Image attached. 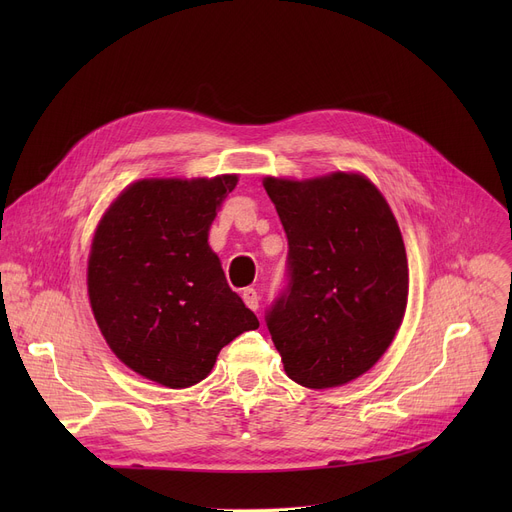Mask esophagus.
Returning a JSON list of instances; mask_svg holds the SVG:
<instances>
[{
    "instance_id": "obj_1",
    "label": "esophagus",
    "mask_w": 512,
    "mask_h": 512,
    "mask_svg": "<svg viewBox=\"0 0 512 512\" xmlns=\"http://www.w3.org/2000/svg\"><path fill=\"white\" fill-rule=\"evenodd\" d=\"M242 301H245V305H247L251 311H257V309H259V294H257L255 288L242 290Z\"/></svg>"
}]
</instances>
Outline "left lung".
<instances>
[{
  "instance_id": "8db88e82",
  "label": "left lung",
  "mask_w": 512,
  "mask_h": 512,
  "mask_svg": "<svg viewBox=\"0 0 512 512\" xmlns=\"http://www.w3.org/2000/svg\"><path fill=\"white\" fill-rule=\"evenodd\" d=\"M288 238V286L265 315L288 378L313 390L359 378L402 324L409 265L400 228L363 174L267 176Z\"/></svg>"
}]
</instances>
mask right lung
<instances>
[{"mask_svg": "<svg viewBox=\"0 0 512 512\" xmlns=\"http://www.w3.org/2000/svg\"><path fill=\"white\" fill-rule=\"evenodd\" d=\"M236 174L132 182L95 230L87 286L114 355L166 388L205 380L222 348L259 328L209 247Z\"/></svg>", "mask_w": 512, "mask_h": 512, "instance_id": "1", "label": "right lung"}]
</instances>
